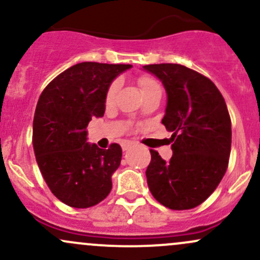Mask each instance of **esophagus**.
I'll return each instance as SVG.
<instances>
[{
	"mask_svg": "<svg viewBox=\"0 0 260 260\" xmlns=\"http://www.w3.org/2000/svg\"><path fill=\"white\" fill-rule=\"evenodd\" d=\"M132 145H133L132 142H123V143H122V149H123V152H125V150L129 149Z\"/></svg>",
	"mask_w": 260,
	"mask_h": 260,
	"instance_id": "esophagus-1",
	"label": "esophagus"
}]
</instances>
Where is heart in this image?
<instances>
[{
    "label": "heart",
    "instance_id": "1",
    "mask_svg": "<svg viewBox=\"0 0 260 260\" xmlns=\"http://www.w3.org/2000/svg\"><path fill=\"white\" fill-rule=\"evenodd\" d=\"M138 84H139V87H141V91L143 92V91H147L149 90V88L152 87H155V86H159L158 84H156L155 81L152 78H148V76H141L138 80ZM117 87H118V82H113L112 85H111L110 88H108L107 91V100H111L113 98V95H115V92L117 91Z\"/></svg>",
    "mask_w": 260,
    "mask_h": 260
}]
</instances>
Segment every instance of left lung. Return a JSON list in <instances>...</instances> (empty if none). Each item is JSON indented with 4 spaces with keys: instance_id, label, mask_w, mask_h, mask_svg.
Returning <instances> with one entry per match:
<instances>
[{
    "instance_id": "obj_1",
    "label": "left lung",
    "mask_w": 260,
    "mask_h": 260,
    "mask_svg": "<svg viewBox=\"0 0 260 260\" xmlns=\"http://www.w3.org/2000/svg\"><path fill=\"white\" fill-rule=\"evenodd\" d=\"M161 81L167 107L161 123L173 132V156L150 150L147 182L156 201L172 210L199 206L227 170L232 129L224 99L216 85L180 64L145 65Z\"/></svg>"
}]
</instances>
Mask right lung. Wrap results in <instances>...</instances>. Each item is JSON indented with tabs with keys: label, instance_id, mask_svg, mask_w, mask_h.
Returning <instances> with one entry per match:
<instances>
[{
	"label": "right lung",
	"instance_id": "obj_1",
	"mask_svg": "<svg viewBox=\"0 0 260 260\" xmlns=\"http://www.w3.org/2000/svg\"><path fill=\"white\" fill-rule=\"evenodd\" d=\"M129 64L84 61L73 65L44 88L33 119L38 167L54 195L68 206L87 209L106 199L122 149H101L87 142L86 127L102 117L107 91Z\"/></svg>",
	"mask_w": 260,
	"mask_h": 260
}]
</instances>
